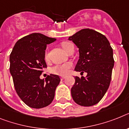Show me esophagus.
Instances as JSON below:
<instances>
[{"mask_svg":"<svg viewBox=\"0 0 129 129\" xmlns=\"http://www.w3.org/2000/svg\"><path fill=\"white\" fill-rule=\"evenodd\" d=\"M65 78H66V77H64V76H61V80H63L65 79Z\"/></svg>","mask_w":129,"mask_h":129,"instance_id":"34e87169","label":"esophagus"}]
</instances>
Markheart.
I'll use <instances>...</instances> for the list:
<instances>
[{
  "label": "heart",
  "instance_id": "obj_1",
  "mask_svg": "<svg viewBox=\"0 0 129 129\" xmlns=\"http://www.w3.org/2000/svg\"><path fill=\"white\" fill-rule=\"evenodd\" d=\"M73 45V44L71 43H70V42H63L61 44V46L62 47V48L66 52H68V50L70 49V48ZM45 59H48V53H46V55H45ZM71 68V64L70 63H63V64L56 65L55 66H54L52 68L51 71L52 73H54V74L64 75H66L69 72V70H70V69Z\"/></svg>",
  "mask_w": 129,
  "mask_h": 129
}]
</instances>
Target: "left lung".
I'll return each mask as SVG.
<instances>
[{"label":"left lung","mask_w":129,"mask_h":129,"mask_svg":"<svg viewBox=\"0 0 129 129\" xmlns=\"http://www.w3.org/2000/svg\"><path fill=\"white\" fill-rule=\"evenodd\" d=\"M68 39L79 48V59L75 70L87 73L75 77L71 96L77 104L92 106L103 98L110 86L114 66L113 49L107 38L97 31L83 29Z\"/></svg>","instance_id":"8db88e82"}]
</instances>
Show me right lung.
<instances>
[{"instance_id":"add662e5","label":"right lung","mask_w":129,"mask_h":129,"mask_svg":"<svg viewBox=\"0 0 129 129\" xmlns=\"http://www.w3.org/2000/svg\"><path fill=\"white\" fill-rule=\"evenodd\" d=\"M56 40L41 33H32L18 40L10 55V72L15 90L30 108H44L54 98L59 77L50 74L44 80L40 76L47 67L44 60L46 44Z\"/></svg>"}]
</instances>
